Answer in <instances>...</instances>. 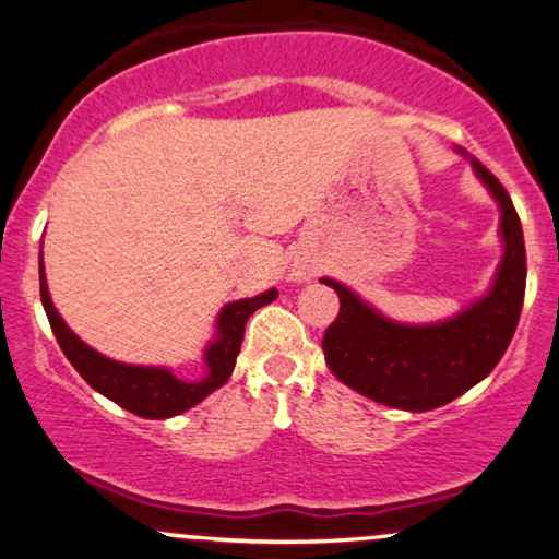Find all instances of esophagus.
Returning a JSON list of instances; mask_svg holds the SVG:
<instances>
[{
	"mask_svg": "<svg viewBox=\"0 0 559 559\" xmlns=\"http://www.w3.org/2000/svg\"><path fill=\"white\" fill-rule=\"evenodd\" d=\"M308 270H306V266H300V270H297V280H308Z\"/></svg>",
	"mask_w": 559,
	"mask_h": 559,
	"instance_id": "esophagus-1",
	"label": "esophagus"
}]
</instances>
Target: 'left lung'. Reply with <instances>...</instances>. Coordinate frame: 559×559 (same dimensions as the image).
I'll return each mask as SVG.
<instances>
[{"mask_svg":"<svg viewBox=\"0 0 559 559\" xmlns=\"http://www.w3.org/2000/svg\"><path fill=\"white\" fill-rule=\"evenodd\" d=\"M467 158L501 210L503 257L488 293L447 321L416 325L382 316L342 282L321 277L342 302L323 336L325 365L346 388L390 408L421 413L452 403L492 372L516 331L526 289L524 230L503 185Z\"/></svg>","mask_w":559,"mask_h":559,"instance_id":"left-lung-1","label":"left lung"}]
</instances>
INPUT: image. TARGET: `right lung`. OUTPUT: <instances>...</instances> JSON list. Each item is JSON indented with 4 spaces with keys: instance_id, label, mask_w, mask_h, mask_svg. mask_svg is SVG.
I'll return each instance as SVG.
<instances>
[{
    "instance_id": "obj_1",
    "label": "right lung",
    "mask_w": 559,
    "mask_h": 559,
    "mask_svg": "<svg viewBox=\"0 0 559 559\" xmlns=\"http://www.w3.org/2000/svg\"><path fill=\"white\" fill-rule=\"evenodd\" d=\"M277 297V289H266L257 297H243L221 308L215 321V338L205 346V377L200 380H179L169 367H148V365H126V361L110 359L90 344H84L67 321L58 316V310L50 300L46 266H43L40 249V300L46 308V316L53 329V336L61 346L67 359L74 365L79 374L90 385L118 403L120 408L141 418H171L179 413L190 411L192 405L205 401L213 390L223 388L228 382L230 372L236 367V357L241 352L243 329L253 310L270 306Z\"/></svg>"
}]
</instances>
